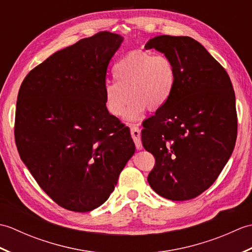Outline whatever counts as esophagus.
<instances>
[{
    "label": "esophagus",
    "instance_id": "esophagus-1",
    "mask_svg": "<svg viewBox=\"0 0 252 252\" xmlns=\"http://www.w3.org/2000/svg\"><path fill=\"white\" fill-rule=\"evenodd\" d=\"M131 135L133 141L135 143L137 149H142V141H141V130L137 125H131Z\"/></svg>",
    "mask_w": 252,
    "mask_h": 252
}]
</instances>
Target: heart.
I'll use <instances>...</instances> for the list:
<instances>
[{
    "label": "heart",
    "instance_id": "b5f03b06",
    "mask_svg": "<svg viewBox=\"0 0 252 252\" xmlns=\"http://www.w3.org/2000/svg\"><path fill=\"white\" fill-rule=\"evenodd\" d=\"M116 80H106L103 87L105 106L119 117L126 109L127 120H136L147 108L157 111L168 104L176 85L174 63L165 55L148 51H132L112 67Z\"/></svg>",
    "mask_w": 252,
    "mask_h": 252
}]
</instances>
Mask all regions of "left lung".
<instances>
[{
	"instance_id": "1",
	"label": "left lung",
	"mask_w": 252,
	"mask_h": 252,
	"mask_svg": "<svg viewBox=\"0 0 252 252\" xmlns=\"http://www.w3.org/2000/svg\"><path fill=\"white\" fill-rule=\"evenodd\" d=\"M145 49L163 53L176 69L168 104L143 122V146L156 159L147 181L167 199H192L215 183L234 151L237 115L231 79L189 36L158 35Z\"/></svg>"
}]
</instances>
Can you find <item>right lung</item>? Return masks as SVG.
<instances>
[{
  "label": "right lung",
  "mask_w": 252,
  "mask_h": 252,
  "mask_svg": "<svg viewBox=\"0 0 252 252\" xmlns=\"http://www.w3.org/2000/svg\"><path fill=\"white\" fill-rule=\"evenodd\" d=\"M123 37L101 31L51 55L20 85L19 156L57 205L88 212L108 199L135 152L127 127L105 106L107 67Z\"/></svg>",
  "instance_id": "1"
}]
</instances>
